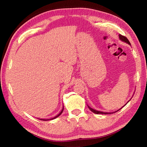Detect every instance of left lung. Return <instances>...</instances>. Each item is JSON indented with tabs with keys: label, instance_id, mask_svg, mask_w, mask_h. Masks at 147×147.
I'll use <instances>...</instances> for the list:
<instances>
[{
	"label": "left lung",
	"instance_id": "left-lung-1",
	"mask_svg": "<svg viewBox=\"0 0 147 147\" xmlns=\"http://www.w3.org/2000/svg\"><path fill=\"white\" fill-rule=\"evenodd\" d=\"M119 38H120V39L121 40H122V41H124V42H126V43H128L129 45H130V41H128V39L126 38L125 36H122V35H119ZM125 104V105H126ZM124 105V106H125ZM89 107V106H88ZM124 107V106H123ZM89 109H90V110L92 111V112H93V113H96V114H111V113H106V112H102V111H96V110H95V109H92V108H91L90 107H89Z\"/></svg>",
	"mask_w": 147,
	"mask_h": 147
}]
</instances>
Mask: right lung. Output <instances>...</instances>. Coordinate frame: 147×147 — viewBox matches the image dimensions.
<instances>
[{
  "mask_svg": "<svg viewBox=\"0 0 147 147\" xmlns=\"http://www.w3.org/2000/svg\"><path fill=\"white\" fill-rule=\"evenodd\" d=\"M63 109H62V110L61 111V112L60 113H59V114H58V115H57V116H56V117H54V118H53V119H56V117H59V115H61V114L62 113V112H63ZM41 120H42V121H47V120H44V119H41ZM48 120H49V119H48ZM50 120H51V119H50Z\"/></svg>",
  "mask_w": 147,
  "mask_h": 147,
  "instance_id": "right-lung-1",
  "label": "right lung"
}]
</instances>
